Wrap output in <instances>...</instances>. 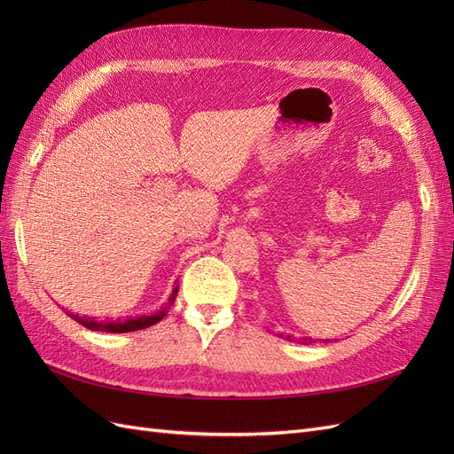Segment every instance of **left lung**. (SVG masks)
<instances>
[{
	"mask_svg": "<svg viewBox=\"0 0 454 454\" xmlns=\"http://www.w3.org/2000/svg\"><path fill=\"white\" fill-rule=\"evenodd\" d=\"M287 339H290V337H287ZM310 340H312V339H309V342H310ZM303 342H307V339H303Z\"/></svg>",
	"mask_w": 454,
	"mask_h": 454,
	"instance_id": "obj_1",
	"label": "left lung"
}]
</instances>
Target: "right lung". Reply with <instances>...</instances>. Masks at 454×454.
Segmentation results:
<instances>
[{"instance_id":"1","label":"right lung","mask_w":454,"mask_h":454,"mask_svg":"<svg viewBox=\"0 0 454 454\" xmlns=\"http://www.w3.org/2000/svg\"><path fill=\"white\" fill-rule=\"evenodd\" d=\"M176 295H177V286L174 287V292H172V295L168 299V305H174ZM164 314H167V310H159L157 314L140 316V318H130V320H125V322H98V320H94V318H89V316H77V314L67 312V316H70V318L77 320L81 325H85L87 329H92V332H109V333L138 332V329H145L149 325L157 324L159 320H162Z\"/></svg>"}]
</instances>
